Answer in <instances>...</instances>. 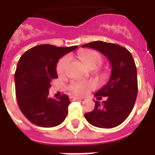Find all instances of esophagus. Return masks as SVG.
Returning a JSON list of instances; mask_svg holds the SVG:
<instances>
[{
	"label": "esophagus",
	"mask_w": 155,
	"mask_h": 155,
	"mask_svg": "<svg viewBox=\"0 0 155 155\" xmlns=\"http://www.w3.org/2000/svg\"><path fill=\"white\" fill-rule=\"evenodd\" d=\"M82 99L79 97H74V96H70V101H81Z\"/></svg>",
	"instance_id": "34e87169"
}]
</instances>
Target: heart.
Masks as SVG:
<instances>
[{"label": "heart", "instance_id": "obj_1", "mask_svg": "<svg viewBox=\"0 0 155 155\" xmlns=\"http://www.w3.org/2000/svg\"><path fill=\"white\" fill-rule=\"evenodd\" d=\"M78 56L89 69L94 70L103 64V57L100 52L93 50H82L78 53ZM70 58L64 56L61 58L56 64V72L59 75H64L67 71ZM94 88L92 81H74L69 86L71 93L77 95H85Z\"/></svg>", "mask_w": 155, "mask_h": 155}]
</instances>
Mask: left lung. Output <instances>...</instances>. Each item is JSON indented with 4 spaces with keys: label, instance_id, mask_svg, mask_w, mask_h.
Here are the masks:
<instances>
[{
    "label": "left lung",
    "instance_id": "1",
    "mask_svg": "<svg viewBox=\"0 0 155 155\" xmlns=\"http://www.w3.org/2000/svg\"><path fill=\"white\" fill-rule=\"evenodd\" d=\"M82 47L93 48L109 59L112 71L107 84L94 96L99 101L106 97L101 105L95 101L94 109L85 113L89 123L98 128L110 129L122 124L133 110L138 93L137 69L133 56L126 48L104 41H93Z\"/></svg>",
    "mask_w": 155,
    "mask_h": 155
}]
</instances>
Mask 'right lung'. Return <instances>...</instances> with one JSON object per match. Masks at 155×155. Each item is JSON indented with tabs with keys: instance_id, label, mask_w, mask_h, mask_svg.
Returning a JSON list of instances; mask_svg holds the SVG:
<instances>
[{
	"instance_id": "add662e5",
	"label": "right lung",
	"mask_w": 155,
	"mask_h": 155,
	"mask_svg": "<svg viewBox=\"0 0 155 155\" xmlns=\"http://www.w3.org/2000/svg\"><path fill=\"white\" fill-rule=\"evenodd\" d=\"M77 46L57 47L40 45L25 51L15 73V95L22 114L37 126H57L65 119L71 104L66 94L58 100L49 97L52 80L58 77L56 64L64 54Z\"/></svg>"
}]
</instances>
